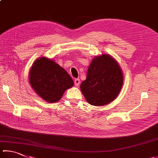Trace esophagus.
I'll use <instances>...</instances> for the list:
<instances>
[{"instance_id": "esophagus-1", "label": "esophagus", "mask_w": 158, "mask_h": 158, "mask_svg": "<svg viewBox=\"0 0 158 158\" xmlns=\"http://www.w3.org/2000/svg\"><path fill=\"white\" fill-rule=\"evenodd\" d=\"M80 80L78 78H76V79L74 80V84H75L76 87H78L79 85H80Z\"/></svg>"}]
</instances>
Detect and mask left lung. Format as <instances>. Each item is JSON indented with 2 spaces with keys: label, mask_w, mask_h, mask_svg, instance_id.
<instances>
[{
  "label": "left lung",
  "mask_w": 158,
  "mask_h": 158,
  "mask_svg": "<svg viewBox=\"0 0 158 158\" xmlns=\"http://www.w3.org/2000/svg\"><path fill=\"white\" fill-rule=\"evenodd\" d=\"M123 85L120 65L108 54L96 56L87 70L80 90L91 105L103 106L114 101Z\"/></svg>",
  "instance_id": "1"
}]
</instances>
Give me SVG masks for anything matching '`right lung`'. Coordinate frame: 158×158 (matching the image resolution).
<instances>
[{"instance_id": "add662e5", "label": "right lung", "mask_w": 158, "mask_h": 158, "mask_svg": "<svg viewBox=\"0 0 158 158\" xmlns=\"http://www.w3.org/2000/svg\"><path fill=\"white\" fill-rule=\"evenodd\" d=\"M29 80L35 93L50 103L60 100L64 91L73 86L69 73L46 57L38 58L33 63Z\"/></svg>"}]
</instances>
